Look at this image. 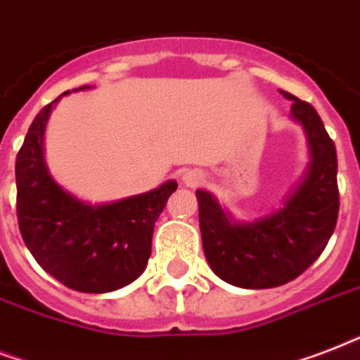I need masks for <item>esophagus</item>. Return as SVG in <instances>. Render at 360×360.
<instances>
[{
    "label": "esophagus",
    "instance_id": "1",
    "mask_svg": "<svg viewBox=\"0 0 360 360\" xmlns=\"http://www.w3.org/2000/svg\"><path fill=\"white\" fill-rule=\"evenodd\" d=\"M184 182L191 186V188H195V186H200V184L205 182V174L200 171H189L184 174Z\"/></svg>",
    "mask_w": 360,
    "mask_h": 360
}]
</instances>
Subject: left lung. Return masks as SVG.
<instances>
[{"label": "left lung", "mask_w": 360, "mask_h": 360, "mask_svg": "<svg viewBox=\"0 0 360 360\" xmlns=\"http://www.w3.org/2000/svg\"><path fill=\"white\" fill-rule=\"evenodd\" d=\"M304 125L311 165L285 208L252 224H235L210 193L197 191L202 248L212 270L244 289H269L299 278L327 246L340 210L336 148L310 103L281 91Z\"/></svg>", "instance_id": "1"}]
</instances>
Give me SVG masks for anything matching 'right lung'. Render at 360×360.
<instances>
[{
    "label": "right lung",
    "instance_id": "1",
    "mask_svg": "<svg viewBox=\"0 0 360 360\" xmlns=\"http://www.w3.org/2000/svg\"><path fill=\"white\" fill-rule=\"evenodd\" d=\"M56 101L41 108L16 155L20 235L35 261L69 289L116 291L146 269L154 225L178 184L171 180L154 191L103 206L73 199L50 178L43 161L44 124Z\"/></svg>",
    "mask_w": 360,
    "mask_h": 360
}]
</instances>
